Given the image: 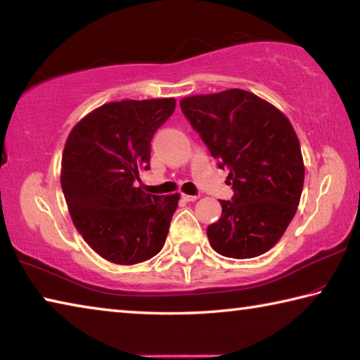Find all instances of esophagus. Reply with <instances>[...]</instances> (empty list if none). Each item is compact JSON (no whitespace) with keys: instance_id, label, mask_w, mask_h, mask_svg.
I'll use <instances>...</instances> for the list:
<instances>
[{"instance_id":"34e87169","label":"esophagus","mask_w":360,"mask_h":360,"mask_svg":"<svg viewBox=\"0 0 360 360\" xmlns=\"http://www.w3.org/2000/svg\"><path fill=\"white\" fill-rule=\"evenodd\" d=\"M181 197H182V200H186V201H195V200H198L197 195H186V193H182Z\"/></svg>"}]
</instances>
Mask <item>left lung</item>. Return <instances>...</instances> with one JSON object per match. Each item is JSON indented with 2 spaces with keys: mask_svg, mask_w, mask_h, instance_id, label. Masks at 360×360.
I'll list each match as a JSON object with an SVG mask.
<instances>
[{
  "mask_svg": "<svg viewBox=\"0 0 360 360\" xmlns=\"http://www.w3.org/2000/svg\"><path fill=\"white\" fill-rule=\"evenodd\" d=\"M181 110L228 169L234 192L231 201L220 200L221 217L207 226L209 243L228 258L266 253L288 228L304 187L302 153L288 117L244 89L184 97Z\"/></svg>",
  "mask_w": 360,
  "mask_h": 360,
  "instance_id": "8db88e82",
  "label": "left lung"
}]
</instances>
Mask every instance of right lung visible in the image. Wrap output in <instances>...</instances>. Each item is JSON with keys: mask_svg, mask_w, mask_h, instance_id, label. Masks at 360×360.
Returning <instances> with one entry per match:
<instances>
[{"mask_svg": "<svg viewBox=\"0 0 360 360\" xmlns=\"http://www.w3.org/2000/svg\"><path fill=\"white\" fill-rule=\"evenodd\" d=\"M174 107L173 97L103 103L68 136L61 187L72 221L115 264L143 263L165 244L179 193L149 195L135 181L149 169L153 136Z\"/></svg>", "mask_w": 360, "mask_h": 360, "instance_id": "obj_1", "label": "right lung"}]
</instances>
